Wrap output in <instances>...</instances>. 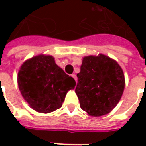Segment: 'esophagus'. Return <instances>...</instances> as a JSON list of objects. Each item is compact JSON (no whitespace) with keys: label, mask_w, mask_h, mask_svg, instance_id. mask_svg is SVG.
Instances as JSON below:
<instances>
[{"label":"esophagus","mask_w":146,"mask_h":146,"mask_svg":"<svg viewBox=\"0 0 146 146\" xmlns=\"http://www.w3.org/2000/svg\"><path fill=\"white\" fill-rule=\"evenodd\" d=\"M72 76H73V79L75 80H76V76L75 75V74H72Z\"/></svg>","instance_id":"obj_1"}]
</instances>
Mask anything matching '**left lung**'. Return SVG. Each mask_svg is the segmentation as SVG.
I'll use <instances>...</instances> for the list:
<instances>
[{"instance_id": "8db88e82", "label": "left lung", "mask_w": 146, "mask_h": 146, "mask_svg": "<svg viewBox=\"0 0 146 146\" xmlns=\"http://www.w3.org/2000/svg\"><path fill=\"white\" fill-rule=\"evenodd\" d=\"M75 89L80 106L93 116L107 114L119 102L125 80L121 67L116 61L99 54L83 58Z\"/></svg>"}]
</instances>
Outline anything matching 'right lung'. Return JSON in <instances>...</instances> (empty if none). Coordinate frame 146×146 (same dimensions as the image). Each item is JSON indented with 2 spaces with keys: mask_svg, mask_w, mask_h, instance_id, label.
Returning a JSON list of instances; mask_svg holds the SVG:
<instances>
[{
  "mask_svg": "<svg viewBox=\"0 0 146 146\" xmlns=\"http://www.w3.org/2000/svg\"><path fill=\"white\" fill-rule=\"evenodd\" d=\"M21 94L30 107L48 113L62 106L76 81L55 64L50 55H38L24 62L18 73Z\"/></svg>",
  "mask_w": 146,
  "mask_h": 146,
  "instance_id": "1",
  "label": "right lung"
}]
</instances>
